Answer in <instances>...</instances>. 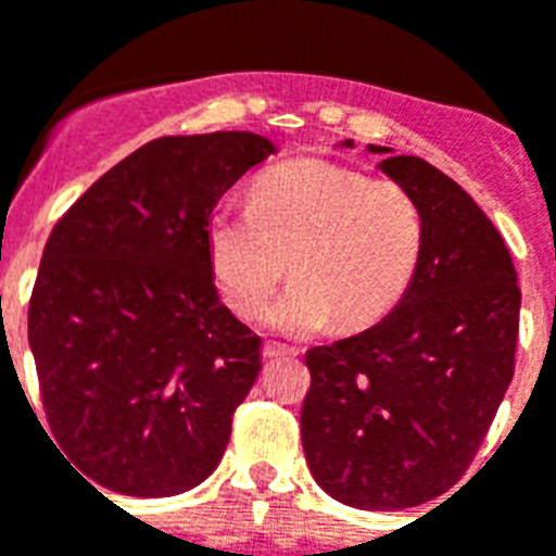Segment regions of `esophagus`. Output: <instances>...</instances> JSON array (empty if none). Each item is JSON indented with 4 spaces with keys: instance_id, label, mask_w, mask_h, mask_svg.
<instances>
[{
    "instance_id": "obj_1",
    "label": "esophagus",
    "mask_w": 556,
    "mask_h": 556,
    "mask_svg": "<svg viewBox=\"0 0 556 556\" xmlns=\"http://www.w3.org/2000/svg\"><path fill=\"white\" fill-rule=\"evenodd\" d=\"M264 355L267 357H281V355H298L295 346H289V343H278V341H267L264 343Z\"/></svg>"
}]
</instances>
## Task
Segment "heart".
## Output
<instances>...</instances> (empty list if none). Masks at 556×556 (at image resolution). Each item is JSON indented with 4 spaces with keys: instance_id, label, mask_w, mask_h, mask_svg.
<instances>
[{
    "instance_id": "obj_1",
    "label": "heart",
    "mask_w": 556,
    "mask_h": 556,
    "mask_svg": "<svg viewBox=\"0 0 556 556\" xmlns=\"http://www.w3.org/2000/svg\"><path fill=\"white\" fill-rule=\"evenodd\" d=\"M210 267L227 304L258 318L275 304L283 332L375 327L401 304L424 255V213L392 178L327 159H295L255 178L250 206L215 210L206 229Z\"/></svg>"
}]
</instances>
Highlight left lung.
I'll list each match as a JSON object with an SVG mask.
<instances>
[{
	"label": "left lung",
	"instance_id": "left-lung-1",
	"mask_svg": "<svg viewBox=\"0 0 556 556\" xmlns=\"http://www.w3.org/2000/svg\"><path fill=\"white\" fill-rule=\"evenodd\" d=\"M380 169L420 204V267L378 327L306 352L301 438L324 492L392 511L440 497L475 460L515 375L520 287L497 227L446 173L417 155Z\"/></svg>",
	"mask_w": 556,
	"mask_h": 556
}]
</instances>
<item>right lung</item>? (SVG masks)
<instances>
[{
	"label": "right lung",
	"mask_w": 556,
	"mask_h": 556,
	"mask_svg": "<svg viewBox=\"0 0 556 556\" xmlns=\"http://www.w3.org/2000/svg\"><path fill=\"white\" fill-rule=\"evenodd\" d=\"M269 153L252 132L164 136L108 169L50 232L27 338L50 434L85 483L169 497L222 460L261 338L218 301L206 229Z\"/></svg>",
	"instance_id": "add662e5"
}]
</instances>
